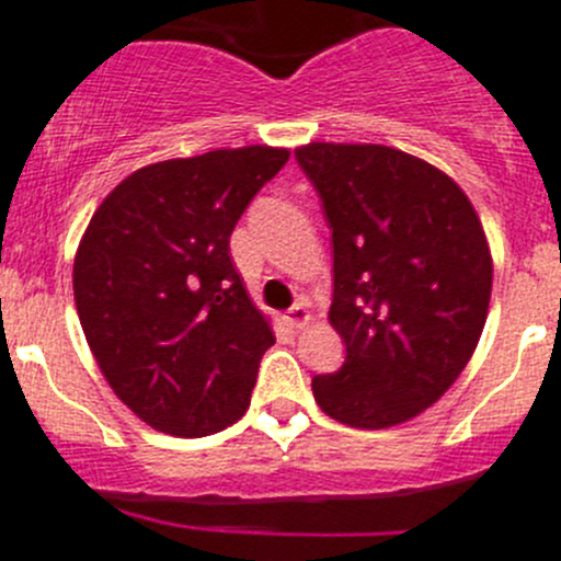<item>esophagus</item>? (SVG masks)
Instances as JSON below:
<instances>
[{
    "label": "esophagus",
    "instance_id": "34e87169",
    "mask_svg": "<svg viewBox=\"0 0 561 561\" xmlns=\"http://www.w3.org/2000/svg\"><path fill=\"white\" fill-rule=\"evenodd\" d=\"M289 324L291 328H306L308 322H311V311H308L306 302H297V306L289 308Z\"/></svg>",
    "mask_w": 561,
    "mask_h": 561
}]
</instances>
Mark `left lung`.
Returning a JSON list of instances; mask_svg holds the SVG:
<instances>
[{"label": "left lung", "mask_w": 561, "mask_h": 561, "mask_svg": "<svg viewBox=\"0 0 561 561\" xmlns=\"http://www.w3.org/2000/svg\"><path fill=\"white\" fill-rule=\"evenodd\" d=\"M333 231L330 324L346 344L313 377L330 419L386 430L424 413L471 360L493 286L488 237L444 170L375 142L295 151Z\"/></svg>", "instance_id": "obj_1"}]
</instances>
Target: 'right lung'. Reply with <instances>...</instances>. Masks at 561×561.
Masks as SVG:
<instances>
[{"mask_svg": "<svg viewBox=\"0 0 561 561\" xmlns=\"http://www.w3.org/2000/svg\"><path fill=\"white\" fill-rule=\"evenodd\" d=\"M286 148H217L126 175L73 259L84 339L115 397L148 426L201 437L239 421L275 344L231 259V231Z\"/></svg>", "mask_w": 561, "mask_h": 561, "instance_id": "right-lung-1", "label": "right lung"}]
</instances>
